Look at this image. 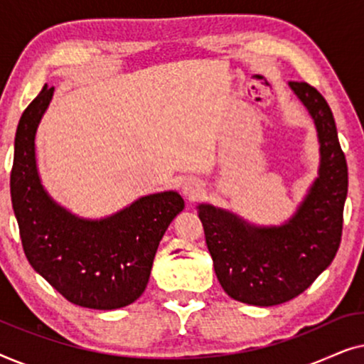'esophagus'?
I'll return each instance as SVG.
<instances>
[{
    "instance_id": "1",
    "label": "esophagus",
    "mask_w": 364,
    "mask_h": 364,
    "mask_svg": "<svg viewBox=\"0 0 364 364\" xmlns=\"http://www.w3.org/2000/svg\"><path fill=\"white\" fill-rule=\"evenodd\" d=\"M182 191H183V193H186L188 198H191V200H193V198L198 196V192H200V188H198V186H197L196 182L187 181V182H183Z\"/></svg>"
}]
</instances>
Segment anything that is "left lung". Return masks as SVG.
<instances>
[{
    "instance_id": "8db88e82",
    "label": "left lung",
    "mask_w": 364,
    "mask_h": 364,
    "mask_svg": "<svg viewBox=\"0 0 364 364\" xmlns=\"http://www.w3.org/2000/svg\"><path fill=\"white\" fill-rule=\"evenodd\" d=\"M315 121L320 177L295 217L282 227L258 228L212 205H198L215 275L238 301L257 306L285 303L306 290L330 267L340 248L348 166L325 97L303 81H290Z\"/></svg>"
}]
</instances>
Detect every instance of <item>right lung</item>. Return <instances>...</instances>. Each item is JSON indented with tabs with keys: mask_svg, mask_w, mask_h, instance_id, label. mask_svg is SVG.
<instances>
[{
	"mask_svg": "<svg viewBox=\"0 0 364 364\" xmlns=\"http://www.w3.org/2000/svg\"><path fill=\"white\" fill-rule=\"evenodd\" d=\"M53 91L44 86L24 109L14 137L9 187L24 255L74 305L127 306L146 290L159 242L186 203L176 192L154 193L99 222L56 205L39 182L34 157V136Z\"/></svg>",
	"mask_w": 364,
	"mask_h": 364,
	"instance_id": "add662e5",
	"label": "right lung"
}]
</instances>
